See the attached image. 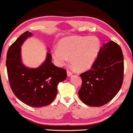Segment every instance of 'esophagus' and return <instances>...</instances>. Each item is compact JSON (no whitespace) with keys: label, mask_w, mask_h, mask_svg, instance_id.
<instances>
[{"label":"esophagus","mask_w":133,"mask_h":133,"mask_svg":"<svg viewBox=\"0 0 133 133\" xmlns=\"http://www.w3.org/2000/svg\"><path fill=\"white\" fill-rule=\"evenodd\" d=\"M72 73L70 71H67V75L68 76H71V75H72Z\"/></svg>","instance_id":"esophagus-1"}]
</instances>
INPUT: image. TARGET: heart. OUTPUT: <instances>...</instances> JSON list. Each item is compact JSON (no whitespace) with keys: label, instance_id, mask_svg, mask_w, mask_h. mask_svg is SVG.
<instances>
[{"label":"heart","instance_id":"b5f03b06","mask_svg":"<svg viewBox=\"0 0 133 133\" xmlns=\"http://www.w3.org/2000/svg\"><path fill=\"white\" fill-rule=\"evenodd\" d=\"M100 42L95 36H71L59 42V48H55L52 57L55 64L62 66L69 57L76 70L84 71L90 69L98 55Z\"/></svg>","mask_w":133,"mask_h":133}]
</instances>
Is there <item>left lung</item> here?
I'll return each instance as SVG.
<instances>
[{
  "label": "left lung",
  "mask_w": 133,
  "mask_h": 133,
  "mask_svg": "<svg viewBox=\"0 0 133 133\" xmlns=\"http://www.w3.org/2000/svg\"><path fill=\"white\" fill-rule=\"evenodd\" d=\"M80 76L82 86L78 95L84 104L100 107L110 102L123 82L124 57L120 46L113 41L103 44L91 69Z\"/></svg>",
  "instance_id": "8db88e82"
}]
</instances>
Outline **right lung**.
Instances as JSON below:
<instances>
[{"label":"right lung","mask_w":133,"mask_h":133,"mask_svg":"<svg viewBox=\"0 0 133 133\" xmlns=\"http://www.w3.org/2000/svg\"><path fill=\"white\" fill-rule=\"evenodd\" d=\"M32 35L31 32H24L9 48L6 59L7 75L10 87L19 100L30 107H42L54 100L58 84L66 79L67 74L65 69L53 64L49 52L46 53L44 62L38 68H30L23 64L21 47Z\"/></svg>","instance_id":"obj_1"}]
</instances>
